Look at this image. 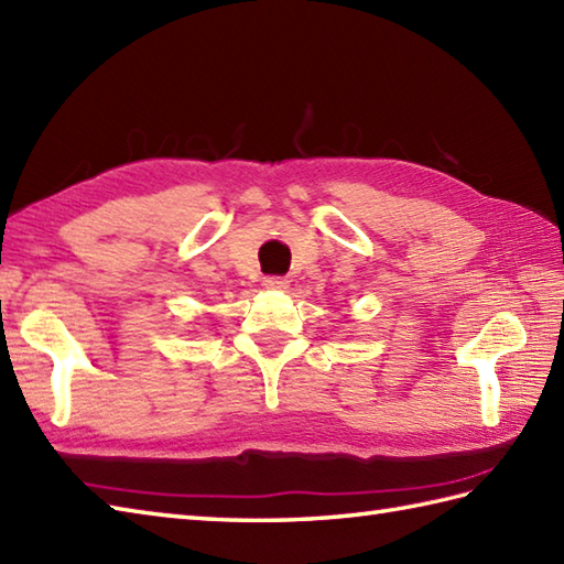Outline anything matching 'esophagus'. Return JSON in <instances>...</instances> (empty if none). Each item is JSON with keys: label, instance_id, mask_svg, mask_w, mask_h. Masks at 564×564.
I'll return each mask as SVG.
<instances>
[{"label": "esophagus", "instance_id": "1", "mask_svg": "<svg viewBox=\"0 0 564 564\" xmlns=\"http://www.w3.org/2000/svg\"><path fill=\"white\" fill-rule=\"evenodd\" d=\"M263 285H267L269 291H285L289 289V279H283V275H267Z\"/></svg>", "mask_w": 564, "mask_h": 564}]
</instances>
